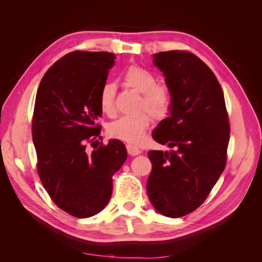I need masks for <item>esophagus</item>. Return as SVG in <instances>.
I'll return each instance as SVG.
<instances>
[{"label": "esophagus", "instance_id": "esophagus-1", "mask_svg": "<svg viewBox=\"0 0 262 262\" xmlns=\"http://www.w3.org/2000/svg\"><path fill=\"white\" fill-rule=\"evenodd\" d=\"M126 150H128V154L131 156H137L139 154H141L142 150L138 147H136L134 145L131 144H126Z\"/></svg>", "mask_w": 262, "mask_h": 262}]
</instances>
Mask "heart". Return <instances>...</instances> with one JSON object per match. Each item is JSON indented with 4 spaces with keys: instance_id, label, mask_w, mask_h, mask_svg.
<instances>
[{
    "instance_id": "obj_1",
    "label": "heart",
    "mask_w": 262,
    "mask_h": 262,
    "mask_svg": "<svg viewBox=\"0 0 262 262\" xmlns=\"http://www.w3.org/2000/svg\"><path fill=\"white\" fill-rule=\"evenodd\" d=\"M122 81L124 86L141 94L139 110H145L155 120H162L167 117L171 106V94L166 85L156 84V77L153 73L141 67L131 66L123 73ZM115 96L114 84L106 83L101 86L99 106L101 112L109 117L116 114ZM148 115L146 113H139L132 117H120L109 123V136L134 145L141 144L150 124Z\"/></svg>"
}]
</instances>
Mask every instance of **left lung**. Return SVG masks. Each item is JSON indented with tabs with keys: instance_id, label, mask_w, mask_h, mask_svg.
I'll use <instances>...</instances> for the list:
<instances>
[{
	"instance_id": "1",
	"label": "left lung",
	"mask_w": 262,
	"mask_h": 262,
	"mask_svg": "<svg viewBox=\"0 0 262 262\" xmlns=\"http://www.w3.org/2000/svg\"><path fill=\"white\" fill-rule=\"evenodd\" d=\"M153 58L171 94L169 116L153 139L173 149L149 150L146 190L155 210L175 219L199 208L223 172L229 122L222 87L202 60L179 50Z\"/></svg>"
}]
</instances>
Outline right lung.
<instances>
[{
	"label": "right lung",
	"instance_id": "right-lung-1",
	"mask_svg": "<svg viewBox=\"0 0 262 262\" xmlns=\"http://www.w3.org/2000/svg\"><path fill=\"white\" fill-rule=\"evenodd\" d=\"M115 59L105 51L70 52L47 71L36 95L33 141L39 177L52 201L78 219L106 207L114 173L128 156L119 140L93 150L86 145L100 134L99 91Z\"/></svg>",
	"mask_w": 262,
	"mask_h": 262
}]
</instances>
